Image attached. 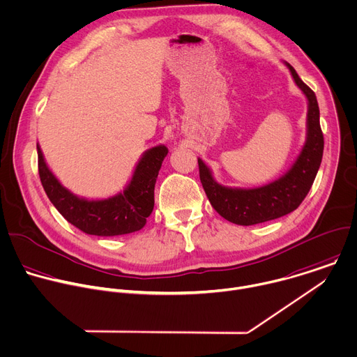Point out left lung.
Listing matches in <instances>:
<instances>
[{
	"label": "left lung",
	"mask_w": 357,
	"mask_h": 357,
	"mask_svg": "<svg viewBox=\"0 0 357 357\" xmlns=\"http://www.w3.org/2000/svg\"><path fill=\"white\" fill-rule=\"evenodd\" d=\"M290 75L307 99L305 141L290 169L278 180L255 188L219 184L211 167L198 158L199 178L213 209L226 220L251 226L278 219L293 212L308 194L322 160L324 137L319 127V109L314 92L284 63Z\"/></svg>",
	"instance_id": "8db88e82"
}]
</instances>
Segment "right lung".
<instances>
[{
	"instance_id": "right-lung-1",
	"label": "right lung",
	"mask_w": 357,
	"mask_h": 357,
	"mask_svg": "<svg viewBox=\"0 0 357 357\" xmlns=\"http://www.w3.org/2000/svg\"><path fill=\"white\" fill-rule=\"evenodd\" d=\"M167 155L165 145L146 149L123 191L107 198H85L64 187L49 167L38 142L39 174L57 211L86 234L112 237L141 230L155 205V183Z\"/></svg>"
}]
</instances>
